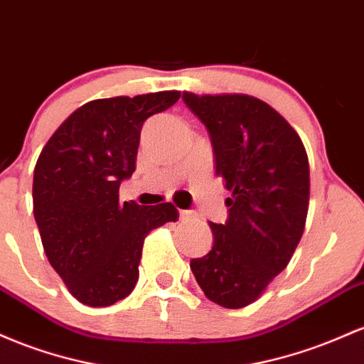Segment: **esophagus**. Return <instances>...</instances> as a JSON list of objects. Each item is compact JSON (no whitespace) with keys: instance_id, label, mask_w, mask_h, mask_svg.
Masks as SVG:
<instances>
[{"instance_id":"1","label":"esophagus","mask_w":364,"mask_h":364,"mask_svg":"<svg viewBox=\"0 0 364 364\" xmlns=\"http://www.w3.org/2000/svg\"><path fill=\"white\" fill-rule=\"evenodd\" d=\"M193 218H196L194 211H189V210H182L181 211V220H182V222H187V220H193Z\"/></svg>"}]
</instances>
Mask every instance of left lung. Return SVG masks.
<instances>
[{
    "mask_svg": "<svg viewBox=\"0 0 364 364\" xmlns=\"http://www.w3.org/2000/svg\"><path fill=\"white\" fill-rule=\"evenodd\" d=\"M208 127L216 175L225 178V225L210 223L215 242L191 261L213 303L246 308L291 261L309 206V163L299 134L270 105L247 94L183 92Z\"/></svg>",
    "mask_w": 364,
    "mask_h": 364,
    "instance_id": "1",
    "label": "left lung"
}]
</instances>
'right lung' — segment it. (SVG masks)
<instances>
[{
    "mask_svg": "<svg viewBox=\"0 0 364 364\" xmlns=\"http://www.w3.org/2000/svg\"><path fill=\"white\" fill-rule=\"evenodd\" d=\"M181 91L117 96L77 108L50 137L34 168L32 203L44 252L77 301L105 308L139 279L144 239L177 222L171 203H120L136 170L142 124L173 106Z\"/></svg>",
    "mask_w": 364,
    "mask_h": 364,
    "instance_id": "add662e5",
    "label": "right lung"
}]
</instances>
